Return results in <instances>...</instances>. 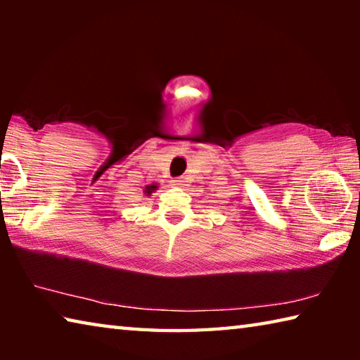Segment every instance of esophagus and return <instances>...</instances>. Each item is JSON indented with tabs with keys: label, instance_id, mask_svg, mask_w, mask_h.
Returning a JSON list of instances; mask_svg holds the SVG:
<instances>
[{
	"label": "esophagus",
	"instance_id": "1",
	"mask_svg": "<svg viewBox=\"0 0 360 360\" xmlns=\"http://www.w3.org/2000/svg\"><path fill=\"white\" fill-rule=\"evenodd\" d=\"M172 184L174 187H184L186 186V181H184V178H176V179L172 181Z\"/></svg>",
	"mask_w": 360,
	"mask_h": 360
}]
</instances>
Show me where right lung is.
<instances>
[{"label": "right lung", "mask_w": 360, "mask_h": 360, "mask_svg": "<svg viewBox=\"0 0 360 360\" xmlns=\"http://www.w3.org/2000/svg\"><path fill=\"white\" fill-rule=\"evenodd\" d=\"M154 191H157V186H148L146 187V195H150Z\"/></svg>", "instance_id": "obj_1"}]
</instances>
